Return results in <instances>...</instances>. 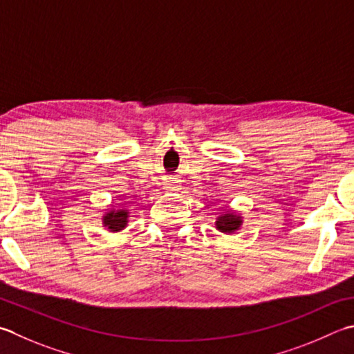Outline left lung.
I'll return each mask as SVG.
<instances>
[{
  "label": "left lung",
  "instance_id": "1",
  "mask_svg": "<svg viewBox=\"0 0 354 354\" xmlns=\"http://www.w3.org/2000/svg\"><path fill=\"white\" fill-rule=\"evenodd\" d=\"M242 224L241 216H236L233 213H225L223 216H219L216 221V228L223 233H233L234 230H238Z\"/></svg>",
  "mask_w": 354,
  "mask_h": 354
}]
</instances>
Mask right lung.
Listing matches in <instances>:
<instances>
[{"label": "right lung", "instance_id": "right-lung-1", "mask_svg": "<svg viewBox=\"0 0 354 354\" xmlns=\"http://www.w3.org/2000/svg\"><path fill=\"white\" fill-rule=\"evenodd\" d=\"M129 213L126 210L120 212H110L104 216V225H106L110 232H120L127 225Z\"/></svg>", "mask_w": 354, "mask_h": 354}]
</instances>
